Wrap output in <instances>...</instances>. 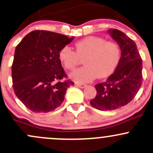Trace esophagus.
I'll return each instance as SVG.
<instances>
[{"instance_id": "obj_1", "label": "esophagus", "mask_w": 153, "mask_h": 153, "mask_svg": "<svg viewBox=\"0 0 153 153\" xmlns=\"http://www.w3.org/2000/svg\"><path fill=\"white\" fill-rule=\"evenodd\" d=\"M75 85H76L77 87H79L80 88H84L86 86V85L85 84H81V83H76Z\"/></svg>"}]
</instances>
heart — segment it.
<instances>
[{
    "mask_svg": "<svg viewBox=\"0 0 153 153\" xmlns=\"http://www.w3.org/2000/svg\"><path fill=\"white\" fill-rule=\"evenodd\" d=\"M75 51L70 46L62 47L59 52V59L65 68L73 70L79 62V57L85 56L84 67L70 73L73 81L85 83L98 77L105 78L115 72L121 57L118 45L107 42L104 38L88 36L75 43Z\"/></svg>",
    "mask_w": 153,
    "mask_h": 153,
    "instance_id": "obj_1",
    "label": "heart"
}]
</instances>
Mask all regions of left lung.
Wrapping results in <instances>:
<instances>
[{
  "label": "left lung",
  "mask_w": 153,
  "mask_h": 153,
  "mask_svg": "<svg viewBox=\"0 0 153 153\" xmlns=\"http://www.w3.org/2000/svg\"><path fill=\"white\" fill-rule=\"evenodd\" d=\"M107 33L118 44L121 57L113 74L105 82L95 85L97 96L90 104L102 111L126 105L134 98L142 82V61L135 42L118 30L110 29Z\"/></svg>",
  "instance_id": "8db88e82"
}]
</instances>
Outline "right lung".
<instances>
[{
	"instance_id": "add662e5",
	"label": "right lung",
	"mask_w": 153,
	"mask_h": 153,
	"mask_svg": "<svg viewBox=\"0 0 153 153\" xmlns=\"http://www.w3.org/2000/svg\"><path fill=\"white\" fill-rule=\"evenodd\" d=\"M74 37L46 31L30 32L16 47L11 67L13 88L17 98L31 111H53L62 104L72 81L59 59V50Z\"/></svg>"
}]
</instances>
